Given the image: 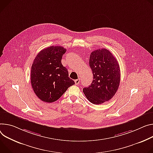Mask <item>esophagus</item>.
I'll return each mask as SVG.
<instances>
[{
  "label": "esophagus",
  "instance_id": "obj_1",
  "mask_svg": "<svg viewBox=\"0 0 153 153\" xmlns=\"http://www.w3.org/2000/svg\"><path fill=\"white\" fill-rule=\"evenodd\" d=\"M74 82H75V85H79V83H80V79H78L75 80Z\"/></svg>",
  "mask_w": 153,
  "mask_h": 153
}]
</instances>
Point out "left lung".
I'll return each mask as SVG.
<instances>
[{
  "label": "left lung",
  "mask_w": 153,
  "mask_h": 153,
  "mask_svg": "<svg viewBox=\"0 0 153 153\" xmlns=\"http://www.w3.org/2000/svg\"><path fill=\"white\" fill-rule=\"evenodd\" d=\"M89 65L93 80L88 87L83 88L87 100L94 104H102L112 98L120 82L119 64L108 50L99 49L93 51Z\"/></svg>",
  "instance_id": "1"
}]
</instances>
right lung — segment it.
Masks as SVG:
<instances>
[{
    "label": "right lung",
    "mask_w": 153,
    "mask_h": 153,
    "mask_svg": "<svg viewBox=\"0 0 153 153\" xmlns=\"http://www.w3.org/2000/svg\"><path fill=\"white\" fill-rule=\"evenodd\" d=\"M66 51L62 46H51L40 51L33 60L31 85L38 98L45 102L56 101L75 84L68 77V69L62 64Z\"/></svg>",
    "instance_id": "add662e5"
}]
</instances>
